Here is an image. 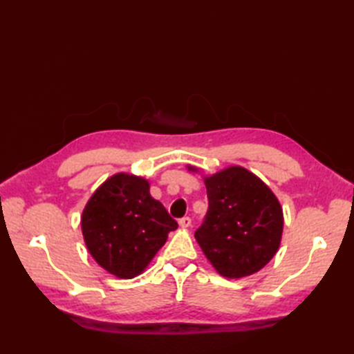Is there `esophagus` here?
I'll list each match as a JSON object with an SVG mask.
<instances>
[{
    "label": "esophagus",
    "mask_w": 354,
    "mask_h": 354,
    "mask_svg": "<svg viewBox=\"0 0 354 354\" xmlns=\"http://www.w3.org/2000/svg\"><path fill=\"white\" fill-rule=\"evenodd\" d=\"M178 222H179V227H183V228H189V227H192V219H190L189 216L181 217V219H179Z\"/></svg>",
    "instance_id": "obj_1"
}]
</instances>
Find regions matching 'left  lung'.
Returning a JSON list of instances; mask_svg holds the SVG:
<instances>
[{"label": "left lung", "mask_w": 354, "mask_h": 354, "mask_svg": "<svg viewBox=\"0 0 354 354\" xmlns=\"http://www.w3.org/2000/svg\"><path fill=\"white\" fill-rule=\"evenodd\" d=\"M205 187L208 209L194 232L202 251L223 277L257 272L280 246V202L261 179L239 165L207 178Z\"/></svg>", "instance_id": "obj_1"}]
</instances>
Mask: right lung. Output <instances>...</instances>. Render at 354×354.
<instances>
[{"label": "right lung", "mask_w": 354, "mask_h": 354, "mask_svg": "<svg viewBox=\"0 0 354 354\" xmlns=\"http://www.w3.org/2000/svg\"><path fill=\"white\" fill-rule=\"evenodd\" d=\"M178 222L149 193L146 179L118 173L103 183L82 214L94 260L118 278L141 274Z\"/></svg>", "instance_id": "right-lung-1"}]
</instances>
